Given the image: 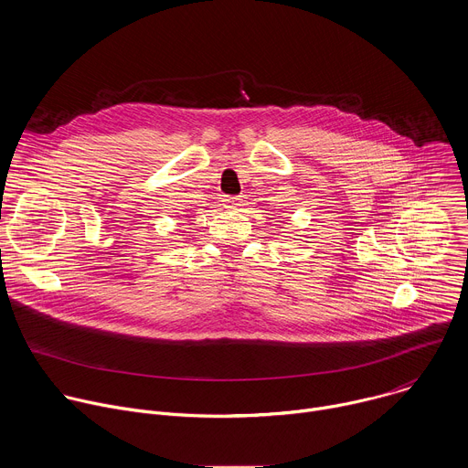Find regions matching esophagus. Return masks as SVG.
I'll use <instances>...</instances> for the list:
<instances>
[{"label":"esophagus","mask_w":468,"mask_h":468,"mask_svg":"<svg viewBox=\"0 0 468 468\" xmlns=\"http://www.w3.org/2000/svg\"><path fill=\"white\" fill-rule=\"evenodd\" d=\"M224 202H226V206H228V207L235 209V207H239V206H240L242 199H240L239 196H226V197H224Z\"/></svg>","instance_id":"esophagus-1"}]
</instances>
